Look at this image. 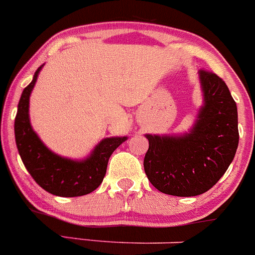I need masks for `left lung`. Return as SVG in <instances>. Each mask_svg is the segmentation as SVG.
<instances>
[{"label":"left lung","instance_id":"obj_1","mask_svg":"<svg viewBox=\"0 0 255 255\" xmlns=\"http://www.w3.org/2000/svg\"><path fill=\"white\" fill-rule=\"evenodd\" d=\"M204 104L191 129L182 134H145L144 171L156 190L197 196L226 173L238 148L237 105L216 74L199 71Z\"/></svg>","mask_w":255,"mask_h":255}]
</instances>
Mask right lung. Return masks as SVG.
Listing matches in <instances>:
<instances>
[{
  "label": "right lung",
  "mask_w": 255,
  "mask_h": 255,
  "mask_svg": "<svg viewBox=\"0 0 255 255\" xmlns=\"http://www.w3.org/2000/svg\"><path fill=\"white\" fill-rule=\"evenodd\" d=\"M44 66L37 69L32 82L23 90L14 120L18 153L28 173L40 187L61 197L87 195L101 185L106 175L110 156L127 137L105 138L85 159L65 158L55 154L40 140L29 120V97Z\"/></svg>",
  "instance_id": "add662e5"
}]
</instances>
